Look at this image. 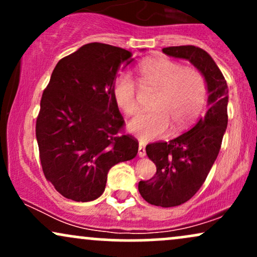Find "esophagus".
Listing matches in <instances>:
<instances>
[{"mask_svg": "<svg viewBox=\"0 0 257 257\" xmlns=\"http://www.w3.org/2000/svg\"><path fill=\"white\" fill-rule=\"evenodd\" d=\"M139 157H145L146 156V150H145V143L140 141L139 143V151H138Z\"/></svg>", "mask_w": 257, "mask_h": 257, "instance_id": "1", "label": "esophagus"}]
</instances>
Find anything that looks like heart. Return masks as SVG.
Instances as JSON below:
<instances>
[{"mask_svg":"<svg viewBox=\"0 0 257 257\" xmlns=\"http://www.w3.org/2000/svg\"><path fill=\"white\" fill-rule=\"evenodd\" d=\"M139 75L144 84L159 89L152 104L155 111L139 114L128 123L129 132L143 140L161 137L172 125L174 131H180L202 111L206 99V82L199 70L182 67L167 58H155L140 65ZM113 98L126 116L138 112L137 85L129 73H120L116 78Z\"/></svg>","mask_w":257,"mask_h":257,"instance_id":"obj_1","label":"heart"}]
</instances>
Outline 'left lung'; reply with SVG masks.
<instances>
[{"instance_id": "left-lung-1", "label": "left lung", "mask_w": 257, "mask_h": 257, "mask_svg": "<svg viewBox=\"0 0 257 257\" xmlns=\"http://www.w3.org/2000/svg\"><path fill=\"white\" fill-rule=\"evenodd\" d=\"M169 57L186 59L204 76L208 111L188 132L169 143L149 144L146 153L156 164L152 179L139 182V192L152 205L170 208L191 199L204 184L221 149L227 128L228 89L222 72L202 48L178 46L163 48Z\"/></svg>"}]
</instances>
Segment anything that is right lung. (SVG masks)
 Segmentation results:
<instances>
[{
	"label": "right lung",
	"mask_w": 257,
	"mask_h": 257,
	"mask_svg": "<svg viewBox=\"0 0 257 257\" xmlns=\"http://www.w3.org/2000/svg\"><path fill=\"white\" fill-rule=\"evenodd\" d=\"M132 53L88 43L59 60L41 99L36 138L44 176L65 198L90 202L105 191L114 164L137 156L139 143L119 134L124 119L113 83Z\"/></svg>",
	"instance_id": "right-lung-1"
}]
</instances>
